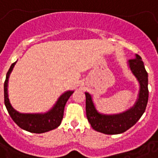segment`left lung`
<instances>
[{
    "instance_id": "left-lung-1",
    "label": "left lung",
    "mask_w": 158,
    "mask_h": 158,
    "mask_svg": "<svg viewBox=\"0 0 158 158\" xmlns=\"http://www.w3.org/2000/svg\"><path fill=\"white\" fill-rule=\"evenodd\" d=\"M129 69L139 84V96L132 107L118 114L107 115L96 110L91 96L85 92V109L87 119L93 129L106 135H117L125 132L138 122L146 111L148 102V74L144 62L139 55L129 60Z\"/></svg>"
}]
</instances>
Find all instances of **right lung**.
Instances as JSON below:
<instances>
[{
  "mask_svg": "<svg viewBox=\"0 0 158 158\" xmlns=\"http://www.w3.org/2000/svg\"><path fill=\"white\" fill-rule=\"evenodd\" d=\"M16 62H13L8 72L6 73V80L4 83V102L5 106L8 111L12 120L21 128L26 131L35 134L47 132L57 128L62 122L64 113V107L69 98L73 91L69 90L63 93L57 100L52 109L45 113H21L15 110L10 103L8 98V79L15 66Z\"/></svg>",
  "mask_w": 158,
  "mask_h": 158,
  "instance_id": "right-lung-1",
  "label": "right lung"
}]
</instances>
